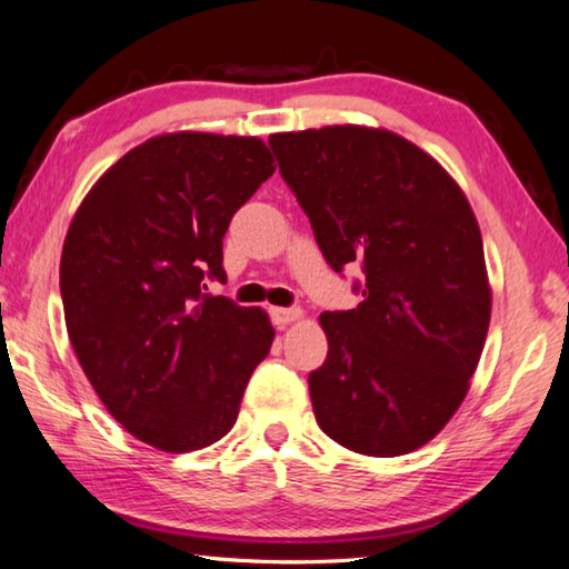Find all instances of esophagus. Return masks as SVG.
<instances>
[{"label":"esophagus","mask_w":569,"mask_h":569,"mask_svg":"<svg viewBox=\"0 0 569 569\" xmlns=\"http://www.w3.org/2000/svg\"><path fill=\"white\" fill-rule=\"evenodd\" d=\"M301 316H303L301 308H271V321L278 326V329L293 323L296 319H301Z\"/></svg>","instance_id":"1"}]
</instances>
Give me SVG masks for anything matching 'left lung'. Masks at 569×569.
Returning <instances> with one entry per match:
<instances>
[{"mask_svg":"<svg viewBox=\"0 0 569 569\" xmlns=\"http://www.w3.org/2000/svg\"><path fill=\"white\" fill-rule=\"evenodd\" d=\"M278 168L336 273L359 266L361 303L321 313L308 373L323 435L366 457L435 439L469 391L492 291L465 192L401 134L361 124L276 132Z\"/></svg>","mask_w":569,"mask_h":569,"instance_id":"1","label":"left lung"}]
</instances>
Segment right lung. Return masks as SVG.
<instances>
[{"label":"right lung","mask_w":569,"mask_h":569,"mask_svg":"<svg viewBox=\"0 0 569 569\" xmlns=\"http://www.w3.org/2000/svg\"><path fill=\"white\" fill-rule=\"evenodd\" d=\"M273 170L258 138L158 134L94 182L67 230L72 349L112 417L160 451L226 437L271 351L266 311L210 296L208 281H226L230 218Z\"/></svg>","instance_id":"add662e5"}]
</instances>
